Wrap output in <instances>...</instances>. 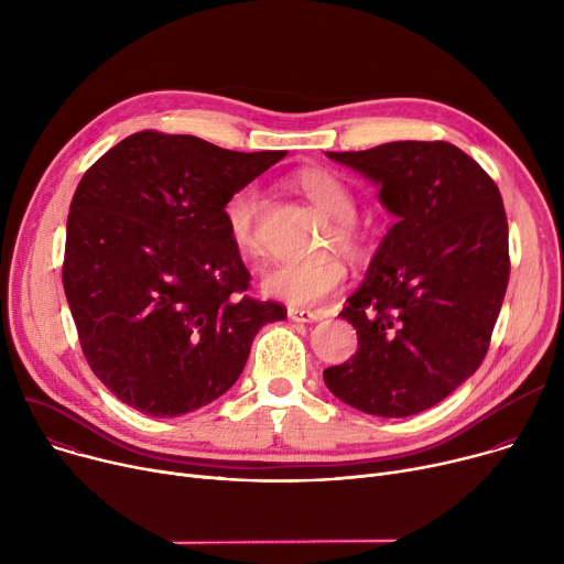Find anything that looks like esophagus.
I'll list each match as a JSON object with an SVG mask.
<instances>
[{
    "instance_id": "1",
    "label": "esophagus",
    "mask_w": 564,
    "mask_h": 564,
    "mask_svg": "<svg viewBox=\"0 0 564 564\" xmlns=\"http://www.w3.org/2000/svg\"><path fill=\"white\" fill-rule=\"evenodd\" d=\"M289 318L295 323H316L323 318L321 312H312V310H302V307H289L286 310Z\"/></svg>"
}]
</instances>
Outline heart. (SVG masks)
Here are the masks:
<instances>
[{
    "label": "heart",
    "mask_w": 564,
    "mask_h": 564,
    "mask_svg": "<svg viewBox=\"0 0 564 564\" xmlns=\"http://www.w3.org/2000/svg\"><path fill=\"white\" fill-rule=\"evenodd\" d=\"M300 192L305 194L316 209H321L332 228L327 232L325 246L340 248L350 257H361L368 250V230L357 219V198L352 189L334 173L325 169H307L295 178ZM226 226L232 243L243 254L262 252V192L252 183L237 189L224 207ZM348 278L343 262L336 257L314 259V262H291L278 264L264 273L262 286L267 293L284 297L293 305H312L334 291H338Z\"/></svg>",
    "instance_id": "1"
}]
</instances>
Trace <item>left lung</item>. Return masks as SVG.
Here are the masks:
<instances>
[{
    "mask_svg": "<svg viewBox=\"0 0 564 564\" xmlns=\"http://www.w3.org/2000/svg\"><path fill=\"white\" fill-rule=\"evenodd\" d=\"M327 158L379 185L398 224L338 314L355 325L359 350L323 379L364 413L415 415L454 393L488 355L510 275L499 187L449 142H388Z\"/></svg>",
    "mask_w": 564,
    "mask_h": 564,
    "instance_id": "obj_1",
    "label": "left lung"
}]
</instances>
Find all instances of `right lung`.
Instances as JSON below:
<instances>
[{
	"instance_id": "1",
	"label": "right lung",
	"mask_w": 564,
	"mask_h": 564,
	"mask_svg": "<svg viewBox=\"0 0 564 564\" xmlns=\"http://www.w3.org/2000/svg\"><path fill=\"white\" fill-rule=\"evenodd\" d=\"M284 151L239 153L142 131L74 192L63 286L93 372L123 404L176 417L239 379L254 334L286 307L250 297L226 200Z\"/></svg>"
}]
</instances>
